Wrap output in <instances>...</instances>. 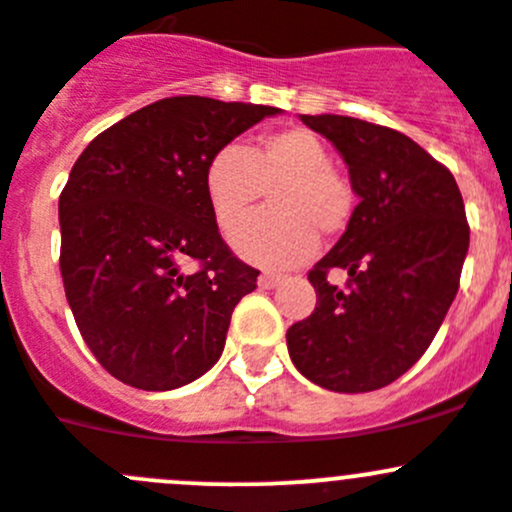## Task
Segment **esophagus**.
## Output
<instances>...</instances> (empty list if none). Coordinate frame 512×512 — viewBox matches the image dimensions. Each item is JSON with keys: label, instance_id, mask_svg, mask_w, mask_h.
Returning a JSON list of instances; mask_svg holds the SVG:
<instances>
[{"label": "esophagus", "instance_id": "esophagus-1", "mask_svg": "<svg viewBox=\"0 0 512 512\" xmlns=\"http://www.w3.org/2000/svg\"><path fill=\"white\" fill-rule=\"evenodd\" d=\"M281 284V276L274 274V271H264V274L259 276V286L261 289H274V286Z\"/></svg>", "mask_w": 512, "mask_h": 512}]
</instances>
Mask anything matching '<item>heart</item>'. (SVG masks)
<instances>
[{
	"label": "heart",
	"instance_id": "b5f03b06",
	"mask_svg": "<svg viewBox=\"0 0 512 512\" xmlns=\"http://www.w3.org/2000/svg\"><path fill=\"white\" fill-rule=\"evenodd\" d=\"M203 191L223 233H233L271 191V211L241 228L233 246L248 261L291 266L309 259L321 236L337 238L354 216V188L329 165V150L306 128L259 138L256 148L228 143L208 158Z\"/></svg>",
	"mask_w": 512,
	"mask_h": 512
}]
</instances>
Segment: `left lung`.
Instances as JSON below:
<instances>
[{
    "label": "left lung",
    "instance_id": "1",
    "mask_svg": "<svg viewBox=\"0 0 512 512\" xmlns=\"http://www.w3.org/2000/svg\"><path fill=\"white\" fill-rule=\"evenodd\" d=\"M332 140L359 196L337 246L309 271L316 306L286 332L291 362L332 392L402 377L435 339L470 246L460 188L415 140L344 115H301ZM344 268V290L325 279Z\"/></svg>",
    "mask_w": 512,
    "mask_h": 512
}]
</instances>
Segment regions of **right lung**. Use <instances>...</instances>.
Listing matches in <instances>:
<instances>
[{
    "label": "right lung",
    "instance_id": "right-lung-1",
    "mask_svg": "<svg viewBox=\"0 0 512 512\" xmlns=\"http://www.w3.org/2000/svg\"><path fill=\"white\" fill-rule=\"evenodd\" d=\"M279 107L178 95L97 135L60 193L67 304L97 362L148 392L218 362L259 271L233 256L203 191L218 148Z\"/></svg>",
    "mask_w": 512,
    "mask_h": 512
}]
</instances>
